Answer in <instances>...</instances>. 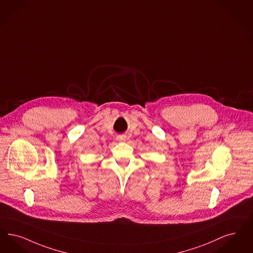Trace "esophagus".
<instances>
[{
  "label": "esophagus",
  "instance_id": "esophagus-1",
  "mask_svg": "<svg viewBox=\"0 0 253 253\" xmlns=\"http://www.w3.org/2000/svg\"><path fill=\"white\" fill-rule=\"evenodd\" d=\"M117 140L120 142H124L126 140V136L125 135H118Z\"/></svg>",
  "mask_w": 253,
  "mask_h": 253
}]
</instances>
